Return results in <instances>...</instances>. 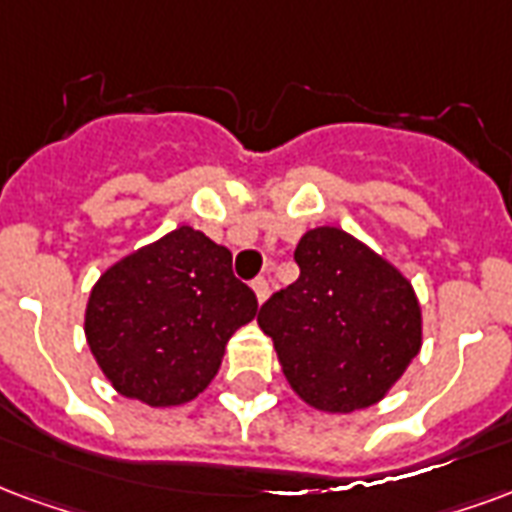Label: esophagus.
<instances>
[{"label": "esophagus", "mask_w": 512, "mask_h": 512, "mask_svg": "<svg viewBox=\"0 0 512 512\" xmlns=\"http://www.w3.org/2000/svg\"><path fill=\"white\" fill-rule=\"evenodd\" d=\"M252 290H255L257 295V304H263V301L268 298V282L263 279V276H257L255 282H252Z\"/></svg>", "instance_id": "34e87169"}]
</instances>
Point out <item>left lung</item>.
Segmentation results:
<instances>
[{"mask_svg": "<svg viewBox=\"0 0 512 512\" xmlns=\"http://www.w3.org/2000/svg\"><path fill=\"white\" fill-rule=\"evenodd\" d=\"M295 263L301 276L257 314L290 388L331 415L372 407L423 344L415 287L342 227L306 230Z\"/></svg>", "mask_w": 512, "mask_h": 512, "instance_id": "8db88e82", "label": "left lung"}]
</instances>
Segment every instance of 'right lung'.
I'll use <instances>...</instances> for the list:
<instances>
[{"instance_id":"1","label":"right lung","mask_w":512,"mask_h":512,"mask_svg":"<svg viewBox=\"0 0 512 512\" xmlns=\"http://www.w3.org/2000/svg\"><path fill=\"white\" fill-rule=\"evenodd\" d=\"M230 263V249L181 225L102 271L83 333L113 391L149 407H179L206 391L230 336L257 314L255 293Z\"/></svg>"}]
</instances>
